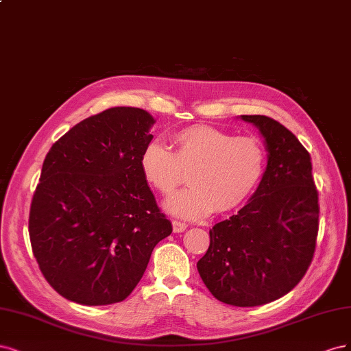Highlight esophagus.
Instances as JSON below:
<instances>
[{
  "instance_id": "obj_1",
  "label": "esophagus",
  "mask_w": 351,
  "mask_h": 351,
  "mask_svg": "<svg viewBox=\"0 0 351 351\" xmlns=\"http://www.w3.org/2000/svg\"><path fill=\"white\" fill-rule=\"evenodd\" d=\"M172 226H173V232H175V233H180V232H184V230L188 228V224H186V223L178 221V220H173V221H172Z\"/></svg>"
}]
</instances>
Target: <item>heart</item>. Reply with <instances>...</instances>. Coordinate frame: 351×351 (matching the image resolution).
<instances>
[{
  "label": "heart",
  "mask_w": 351,
  "mask_h": 351,
  "mask_svg": "<svg viewBox=\"0 0 351 351\" xmlns=\"http://www.w3.org/2000/svg\"><path fill=\"white\" fill-rule=\"evenodd\" d=\"M173 144L175 152L150 141L140 156V167L165 197L172 195L188 173L191 186L166 201V210L175 216L198 219L213 210L233 211L254 195L264 178L267 152L255 137L197 125L179 131Z\"/></svg>",
  "instance_id": "b5f03b06"
}]
</instances>
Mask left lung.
<instances>
[{"label":"left lung","instance_id":"1","mask_svg":"<svg viewBox=\"0 0 351 351\" xmlns=\"http://www.w3.org/2000/svg\"><path fill=\"white\" fill-rule=\"evenodd\" d=\"M264 138L261 184L237 214L210 230V246L197 263L211 295L232 306H259L295 287L312 263L319 204L311 156L280 122L241 115Z\"/></svg>","mask_w":351,"mask_h":351}]
</instances>
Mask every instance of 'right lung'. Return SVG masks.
<instances>
[{
    "instance_id": "right-lung-1",
    "label": "right lung",
    "mask_w": 351,
    "mask_h": 351,
    "mask_svg": "<svg viewBox=\"0 0 351 351\" xmlns=\"http://www.w3.org/2000/svg\"><path fill=\"white\" fill-rule=\"evenodd\" d=\"M154 122L144 109L110 108L77 123L45 157L29 234L62 298L86 306L127 299L172 233L140 167Z\"/></svg>"
}]
</instances>
